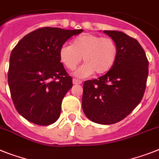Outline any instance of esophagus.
Returning <instances> with one entry per match:
<instances>
[{
	"label": "esophagus",
	"instance_id": "34e87169",
	"mask_svg": "<svg viewBox=\"0 0 159 159\" xmlns=\"http://www.w3.org/2000/svg\"><path fill=\"white\" fill-rule=\"evenodd\" d=\"M82 84V81L80 80H76V79H73V84L75 85H79Z\"/></svg>",
	"mask_w": 159,
	"mask_h": 159
}]
</instances>
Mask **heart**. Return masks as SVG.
<instances>
[{"instance_id": "obj_1", "label": "heart", "mask_w": 159, "mask_h": 159, "mask_svg": "<svg viewBox=\"0 0 159 159\" xmlns=\"http://www.w3.org/2000/svg\"><path fill=\"white\" fill-rule=\"evenodd\" d=\"M118 47L111 38L93 34H83L75 38L70 46L64 45L59 50V60L69 70L76 68L81 60L84 62L75 71L77 78H86L96 72L107 73L116 63Z\"/></svg>"}]
</instances>
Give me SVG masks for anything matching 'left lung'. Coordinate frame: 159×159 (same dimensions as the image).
I'll use <instances>...</instances> for the list:
<instances>
[{
  "label": "left lung",
  "mask_w": 159,
  "mask_h": 159,
  "mask_svg": "<svg viewBox=\"0 0 159 159\" xmlns=\"http://www.w3.org/2000/svg\"><path fill=\"white\" fill-rule=\"evenodd\" d=\"M118 47L116 63L106 74L84 83L82 108L89 120L112 125L123 120L141 102L149 62L136 39L116 30H104Z\"/></svg>",
  "instance_id": "8db88e82"
}]
</instances>
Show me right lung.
<instances>
[{"mask_svg":"<svg viewBox=\"0 0 159 159\" xmlns=\"http://www.w3.org/2000/svg\"><path fill=\"white\" fill-rule=\"evenodd\" d=\"M83 31L43 27L25 35L13 49L8 83L15 108L27 120L48 125L59 117L63 97L72 87L59 50Z\"/></svg>","mask_w":159,"mask_h":159,"instance_id":"add662e5","label":"right lung"}]
</instances>
